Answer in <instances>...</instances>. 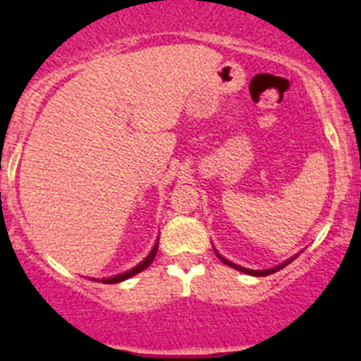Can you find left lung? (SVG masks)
Wrapping results in <instances>:
<instances>
[{"mask_svg": "<svg viewBox=\"0 0 361 361\" xmlns=\"http://www.w3.org/2000/svg\"><path fill=\"white\" fill-rule=\"evenodd\" d=\"M213 250H215V247H213ZM215 253H216V257L220 258V262H224L226 266H229V267H233V269H237V271H240V273H245V275H251V276H267V275H273V273H276V271H280L282 269V267H286L288 266V264H291L293 260H295L296 257H298V255H295V257H291V258H288V260H286V262H282V264H279V266H275V267H269V269H258V271H255V269H247V267H242V266H238V264H233V262H229L228 258H224L222 257V255L219 253V251L215 250Z\"/></svg>", "mask_w": 361, "mask_h": 361, "instance_id": "left-lung-1", "label": "left lung"}]
</instances>
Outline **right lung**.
Wrapping results in <instances>:
<instances>
[{
  "instance_id": "add662e5",
  "label": "right lung",
  "mask_w": 361,
  "mask_h": 361,
  "mask_svg": "<svg viewBox=\"0 0 361 361\" xmlns=\"http://www.w3.org/2000/svg\"><path fill=\"white\" fill-rule=\"evenodd\" d=\"M157 250H159V240L155 242V245H153V250L149 251L148 257H146L141 264H137L135 267H132V269H128V271H124V273H121V275L110 276V279H94V280H97V282H103V283H119V282H123V280L130 279V276H133V275H137V273L145 271L146 267H148L149 264L153 262V258H155V255H157Z\"/></svg>"
}]
</instances>
